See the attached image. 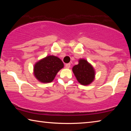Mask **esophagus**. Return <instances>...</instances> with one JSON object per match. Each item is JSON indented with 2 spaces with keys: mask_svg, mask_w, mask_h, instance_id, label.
<instances>
[{
  "mask_svg": "<svg viewBox=\"0 0 131 131\" xmlns=\"http://www.w3.org/2000/svg\"><path fill=\"white\" fill-rule=\"evenodd\" d=\"M70 67V63H66L65 65V68H69Z\"/></svg>",
  "mask_w": 131,
  "mask_h": 131,
  "instance_id": "esophagus-1",
  "label": "esophagus"
}]
</instances>
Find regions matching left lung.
<instances>
[{
    "mask_svg": "<svg viewBox=\"0 0 131 131\" xmlns=\"http://www.w3.org/2000/svg\"><path fill=\"white\" fill-rule=\"evenodd\" d=\"M72 70L77 81L82 85H87L95 79L94 68L85 59H80L78 65L74 66Z\"/></svg>",
    "mask_w": 131,
    "mask_h": 131,
    "instance_id": "left-lung-1",
    "label": "left lung"
}]
</instances>
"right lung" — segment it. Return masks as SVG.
<instances>
[{
  "mask_svg": "<svg viewBox=\"0 0 131 131\" xmlns=\"http://www.w3.org/2000/svg\"><path fill=\"white\" fill-rule=\"evenodd\" d=\"M63 66L62 61L59 58L50 55L35 64L34 75L39 81L44 83H50Z\"/></svg>",
  "mask_w": 131,
  "mask_h": 131,
  "instance_id": "obj_1",
  "label": "right lung"
}]
</instances>
